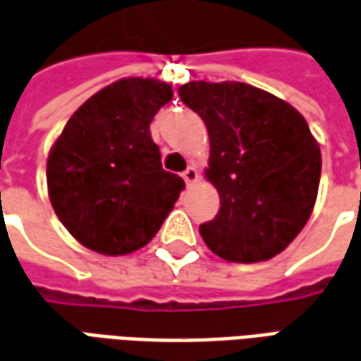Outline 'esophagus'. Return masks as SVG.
I'll return each mask as SVG.
<instances>
[{
	"mask_svg": "<svg viewBox=\"0 0 361 361\" xmlns=\"http://www.w3.org/2000/svg\"><path fill=\"white\" fill-rule=\"evenodd\" d=\"M183 178H185L186 186H190V185H194V183L198 180V178H200V175H198L196 167H194V165H190V167L186 169L185 173H183Z\"/></svg>",
	"mask_w": 361,
	"mask_h": 361,
	"instance_id": "34e87169",
	"label": "esophagus"
}]
</instances>
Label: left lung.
Here are the masks:
<instances>
[{"mask_svg": "<svg viewBox=\"0 0 361 361\" xmlns=\"http://www.w3.org/2000/svg\"><path fill=\"white\" fill-rule=\"evenodd\" d=\"M180 101L209 135L206 178L221 208L200 235L229 262L280 255L305 227L321 180V149L290 103L239 81H190Z\"/></svg>", "mask_w": 361, "mask_h": 361, "instance_id": "8db88e82", "label": "left lung"}]
</instances>
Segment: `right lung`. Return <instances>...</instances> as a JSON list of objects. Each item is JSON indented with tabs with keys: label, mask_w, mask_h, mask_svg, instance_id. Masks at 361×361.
Here are the masks:
<instances>
[{
	"label": "right lung",
	"mask_w": 361,
	"mask_h": 361,
	"mask_svg": "<svg viewBox=\"0 0 361 361\" xmlns=\"http://www.w3.org/2000/svg\"><path fill=\"white\" fill-rule=\"evenodd\" d=\"M173 87L124 78L73 112L46 163L48 196L63 227L106 257L130 255L152 241L185 188L163 171L149 124Z\"/></svg>",
	"instance_id": "obj_1"
}]
</instances>
